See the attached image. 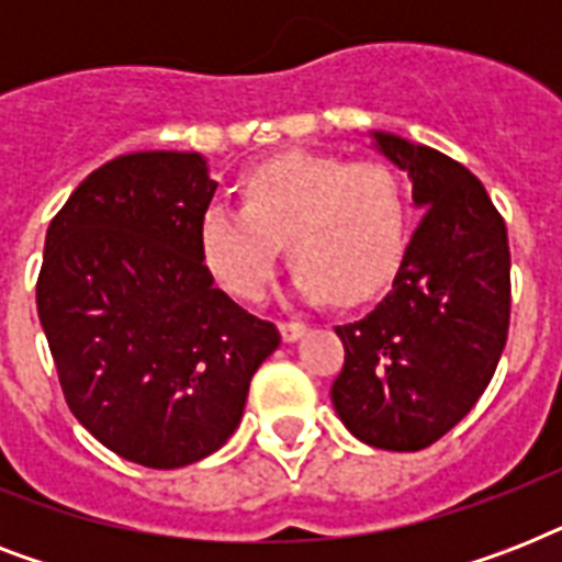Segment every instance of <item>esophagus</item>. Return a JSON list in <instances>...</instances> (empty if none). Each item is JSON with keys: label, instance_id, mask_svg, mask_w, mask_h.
<instances>
[{"label": "esophagus", "instance_id": "esophagus-1", "mask_svg": "<svg viewBox=\"0 0 562 562\" xmlns=\"http://www.w3.org/2000/svg\"><path fill=\"white\" fill-rule=\"evenodd\" d=\"M308 326L303 321H282L280 324V333H282V341H297L306 335Z\"/></svg>", "mask_w": 562, "mask_h": 562}]
</instances>
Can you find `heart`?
<instances>
[{
	"instance_id": "1",
	"label": "heart",
	"mask_w": 562,
	"mask_h": 562,
	"mask_svg": "<svg viewBox=\"0 0 562 562\" xmlns=\"http://www.w3.org/2000/svg\"><path fill=\"white\" fill-rule=\"evenodd\" d=\"M245 206L210 203L201 250L221 285L259 300L280 262L282 241L294 289L344 306L375 297L393 280L408 241V192L387 162L285 151L247 169Z\"/></svg>"
}]
</instances>
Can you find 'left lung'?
<instances>
[{
    "label": "left lung",
    "mask_w": 562,
    "mask_h": 562,
    "mask_svg": "<svg viewBox=\"0 0 562 562\" xmlns=\"http://www.w3.org/2000/svg\"><path fill=\"white\" fill-rule=\"evenodd\" d=\"M375 148L408 171L426 210L387 297L335 326L338 417L361 443L417 452L461 423L490 384L510 326V247L487 189L452 157L393 134Z\"/></svg>",
    "instance_id": "left-lung-1"
}]
</instances>
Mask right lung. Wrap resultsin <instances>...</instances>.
<instances>
[{"label": "right lung", "mask_w": 562, "mask_h": 562, "mask_svg": "<svg viewBox=\"0 0 562 562\" xmlns=\"http://www.w3.org/2000/svg\"><path fill=\"white\" fill-rule=\"evenodd\" d=\"M201 154L136 151L95 169L46 233L37 315L66 405L110 452L178 470L227 443L271 321L212 285Z\"/></svg>", "instance_id": "add662e5"}]
</instances>
